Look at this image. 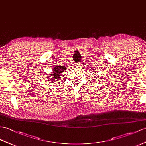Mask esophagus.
Wrapping results in <instances>:
<instances>
[{
	"mask_svg": "<svg viewBox=\"0 0 146 146\" xmlns=\"http://www.w3.org/2000/svg\"><path fill=\"white\" fill-rule=\"evenodd\" d=\"M76 66L78 67H82V62H78V63L76 64Z\"/></svg>",
	"mask_w": 146,
	"mask_h": 146,
	"instance_id": "34e87169",
	"label": "esophagus"
}]
</instances>
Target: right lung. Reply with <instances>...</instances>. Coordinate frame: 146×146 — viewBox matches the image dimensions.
I'll list each match as a JSON object with an SVG mask.
<instances>
[{
    "label": "right lung",
    "mask_w": 146,
    "mask_h": 146,
    "mask_svg": "<svg viewBox=\"0 0 146 146\" xmlns=\"http://www.w3.org/2000/svg\"><path fill=\"white\" fill-rule=\"evenodd\" d=\"M66 67H64V66H56L55 68H53L52 70L54 71V72H53L52 74H51V78H49V79H49V80H52V81L59 80V79H60L59 74L62 73L63 72V70H66Z\"/></svg>",
    "instance_id": "add662e5"
}]
</instances>
